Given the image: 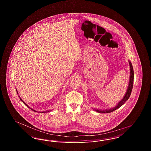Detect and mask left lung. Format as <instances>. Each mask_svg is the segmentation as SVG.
<instances>
[{
  "label": "left lung",
  "instance_id": "8db88e82",
  "mask_svg": "<svg viewBox=\"0 0 151 151\" xmlns=\"http://www.w3.org/2000/svg\"><path fill=\"white\" fill-rule=\"evenodd\" d=\"M129 85H128L127 91H126V93L124 94V96H123V99L117 104V105L116 106H115L113 108H110V109H105V110L93 109L94 110H95L96 111H97V112H98L99 113H111V112L114 111V110H116L117 109L120 108L121 106H122V105L125 103V102L129 100V96H130L131 93L132 87H133L134 75V70H133V67H132V63H131V62L129 61Z\"/></svg>",
  "mask_w": 151,
  "mask_h": 151
}]
</instances>
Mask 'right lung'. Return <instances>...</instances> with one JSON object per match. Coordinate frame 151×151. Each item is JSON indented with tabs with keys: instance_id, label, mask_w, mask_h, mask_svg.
Listing matches in <instances>:
<instances>
[{
	"instance_id": "1",
	"label": "right lung",
	"mask_w": 151,
	"mask_h": 151,
	"mask_svg": "<svg viewBox=\"0 0 151 151\" xmlns=\"http://www.w3.org/2000/svg\"><path fill=\"white\" fill-rule=\"evenodd\" d=\"M16 92H17V94H19L18 93V92H17V89H16ZM19 97L20 98V100L22 101V102H23V103H24V104H25V105H26L27 106H28V108H29V109H30L31 110H33V111H36V112H38L37 111H36V110H35V109H32V108H30L29 106H28V105H27V104H26V103H25V102H24V101L22 100V99H21V98L20 97V96H19ZM50 111L51 110H46V111H39V112H40V113H47V112H50Z\"/></svg>"
}]
</instances>
